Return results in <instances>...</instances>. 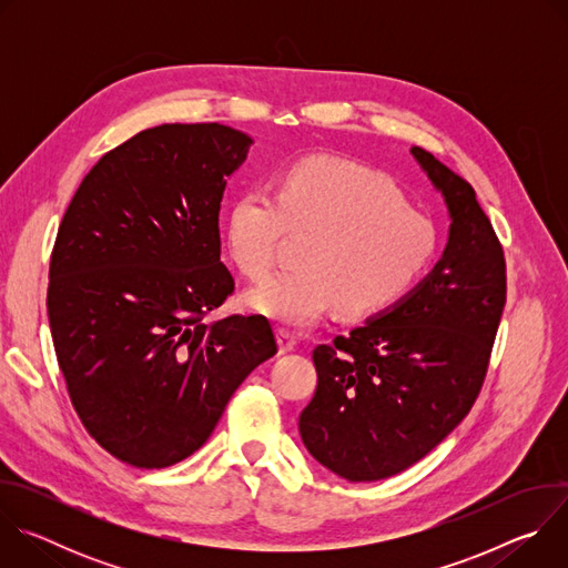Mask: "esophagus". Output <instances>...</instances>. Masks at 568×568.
<instances>
[{
    "label": "esophagus",
    "instance_id": "1",
    "mask_svg": "<svg viewBox=\"0 0 568 568\" xmlns=\"http://www.w3.org/2000/svg\"><path fill=\"white\" fill-rule=\"evenodd\" d=\"M278 346H281V353L294 351V346H296V335L290 333L287 328H281V331H278Z\"/></svg>",
    "mask_w": 568,
    "mask_h": 568
}]
</instances>
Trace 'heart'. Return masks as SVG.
Wrapping results in <instances>:
<instances>
[{
  "instance_id": "1",
  "label": "heart",
  "mask_w": 568,
  "mask_h": 568,
  "mask_svg": "<svg viewBox=\"0 0 568 568\" xmlns=\"http://www.w3.org/2000/svg\"><path fill=\"white\" fill-rule=\"evenodd\" d=\"M285 229L312 233L301 270L270 278L245 303L290 328L314 326L335 307L351 318L382 314L418 287L438 254L434 220L388 175L342 156L296 159L276 191L242 189L224 224L231 261L252 281L267 278Z\"/></svg>"
}]
</instances>
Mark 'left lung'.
Here are the masks:
<instances>
[{
    "instance_id": "8db88e82",
    "label": "left lung",
    "mask_w": 568,
    "mask_h": 568,
    "mask_svg": "<svg viewBox=\"0 0 568 568\" xmlns=\"http://www.w3.org/2000/svg\"><path fill=\"white\" fill-rule=\"evenodd\" d=\"M412 152L445 195L447 250L407 298L312 351L316 390L298 416L307 452L353 483L412 467L469 414L506 305L504 247L474 189Z\"/></svg>"
}]
</instances>
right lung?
Masks as SVG:
<instances>
[{"mask_svg": "<svg viewBox=\"0 0 568 568\" xmlns=\"http://www.w3.org/2000/svg\"><path fill=\"white\" fill-rule=\"evenodd\" d=\"M250 143L220 123L143 130L99 159L58 226L47 290L58 366L88 434L128 465L197 452L278 351L261 314L204 321L235 287L220 202Z\"/></svg>", "mask_w": 568, "mask_h": 568, "instance_id": "add662e5", "label": "right lung"}]
</instances>
